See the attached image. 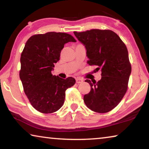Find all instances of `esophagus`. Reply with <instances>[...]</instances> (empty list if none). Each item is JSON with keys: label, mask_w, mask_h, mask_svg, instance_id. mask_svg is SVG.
Segmentation results:
<instances>
[{"label": "esophagus", "mask_w": 149, "mask_h": 149, "mask_svg": "<svg viewBox=\"0 0 149 149\" xmlns=\"http://www.w3.org/2000/svg\"><path fill=\"white\" fill-rule=\"evenodd\" d=\"M75 81H76L77 84H80V83H82L84 81V80H83L81 78H79V77H77L76 79H75Z\"/></svg>", "instance_id": "obj_1"}]
</instances>
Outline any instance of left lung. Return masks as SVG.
<instances>
[{"label":"left lung","mask_w":149,"mask_h":149,"mask_svg":"<svg viewBox=\"0 0 149 149\" xmlns=\"http://www.w3.org/2000/svg\"><path fill=\"white\" fill-rule=\"evenodd\" d=\"M74 33L87 50L89 65L101 69V79H86L91 91L84 95L87 107L98 113L112 110L122 99L127 89L132 72L127 47L111 30L91 29Z\"/></svg>","instance_id":"1"}]
</instances>
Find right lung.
Here are the masks:
<instances>
[{
	"label": "right lung",
	"mask_w": 149,
	"mask_h": 149,
	"mask_svg": "<svg viewBox=\"0 0 149 149\" xmlns=\"http://www.w3.org/2000/svg\"><path fill=\"white\" fill-rule=\"evenodd\" d=\"M75 41L65 33L48 32L33 35L25 45L19 78L30 103L39 112L50 114L58 110L64 102L65 90L75 84L74 78L64 79L51 72L64 45Z\"/></svg>",
	"instance_id": "1"
}]
</instances>
